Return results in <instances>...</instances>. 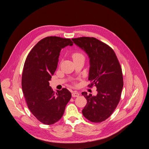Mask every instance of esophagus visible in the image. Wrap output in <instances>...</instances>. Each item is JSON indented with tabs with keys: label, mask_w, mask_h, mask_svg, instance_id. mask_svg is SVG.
Here are the masks:
<instances>
[{
	"label": "esophagus",
	"mask_w": 149,
	"mask_h": 149,
	"mask_svg": "<svg viewBox=\"0 0 149 149\" xmlns=\"http://www.w3.org/2000/svg\"><path fill=\"white\" fill-rule=\"evenodd\" d=\"M79 93H77V92H73L72 94V95L73 97H77L79 96Z\"/></svg>",
	"instance_id": "34e87169"
}]
</instances>
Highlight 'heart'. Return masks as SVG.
Here are the masks:
<instances>
[{
  "mask_svg": "<svg viewBox=\"0 0 149 149\" xmlns=\"http://www.w3.org/2000/svg\"><path fill=\"white\" fill-rule=\"evenodd\" d=\"M81 56H84L81 53H78V52L74 53L73 54V55H72V57H73V60L75 59V58H79V57H81Z\"/></svg>",
  "mask_w": 149,
  "mask_h": 149,
  "instance_id": "obj_1",
  "label": "heart"
}]
</instances>
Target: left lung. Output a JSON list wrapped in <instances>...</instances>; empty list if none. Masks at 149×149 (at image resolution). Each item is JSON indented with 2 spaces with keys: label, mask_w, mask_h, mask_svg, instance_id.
Wrapping results in <instances>:
<instances>
[{
  "label": "left lung",
  "mask_w": 149,
  "mask_h": 149,
  "mask_svg": "<svg viewBox=\"0 0 149 149\" xmlns=\"http://www.w3.org/2000/svg\"><path fill=\"white\" fill-rule=\"evenodd\" d=\"M73 42L88 54L90 68L88 85L97 88V95L82 93L87 100L82 110L85 118L98 123L109 118L116 109L123 86L122 68L114 51L109 45L95 38L72 39Z\"/></svg>",
  "instance_id": "1"
}]
</instances>
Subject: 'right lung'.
I'll return each mask as SVG.
<instances>
[{
  "label": "right lung",
  "mask_w": 149,
  "mask_h": 149,
  "mask_svg": "<svg viewBox=\"0 0 149 149\" xmlns=\"http://www.w3.org/2000/svg\"><path fill=\"white\" fill-rule=\"evenodd\" d=\"M73 45L70 39L45 38L32 48L25 61L21 81L22 92L28 108L43 124L58 122L72 97L66 88L54 92L49 81L57 68L61 50Z\"/></svg>",
  "instance_id": "1"
}]
</instances>
